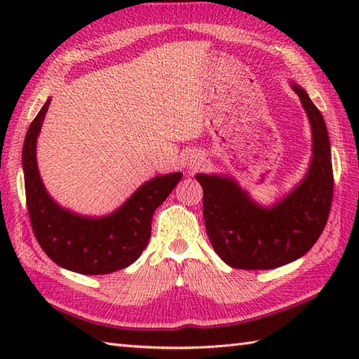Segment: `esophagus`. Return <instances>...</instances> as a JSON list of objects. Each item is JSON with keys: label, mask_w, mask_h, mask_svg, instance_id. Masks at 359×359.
<instances>
[{"label": "esophagus", "mask_w": 359, "mask_h": 359, "mask_svg": "<svg viewBox=\"0 0 359 359\" xmlns=\"http://www.w3.org/2000/svg\"><path fill=\"white\" fill-rule=\"evenodd\" d=\"M199 166V160H191V163H189V168H197Z\"/></svg>", "instance_id": "esophagus-1"}]
</instances>
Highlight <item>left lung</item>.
<instances>
[{
	"instance_id": "left-lung-1",
	"label": "left lung",
	"mask_w": 359,
	"mask_h": 359,
	"mask_svg": "<svg viewBox=\"0 0 359 359\" xmlns=\"http://www.w3.org/2000/svg\"><path fill=\"white\" fill-rule=\"evenodd\" d=\"M313 131V158L307 177L292 194L265 210L231 179L197 174L203 189V219L210 242L225 264L241 270H269L293 262L324 231L333 201L330 140L321 112L299 86Z\"/></svg>"
}]
</instances>
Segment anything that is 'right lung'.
Listing matches in <instances>:
<instances>
[{
	"label": "right lung",
	"instance_id": "1",
	"mask_svg": "<svg viewBox=\"0 0 359 359\" xmlns=\"http://www.w3.org/2000/svg\"><path fill=\"white\" fill-rule=\"evenodd\" d=\"M49 104L50 100L46 102L30 123L22 147L26 205L35 238L53 262L71 271L108 274L125 269L148 245L152 215L179 184L182 174L158 175L147 182L123 207L102 219L80 217L62 210L46 193L35 157L36 137Z\"/></svg>",
	"mask_w": 359,
	"mask_h": 359
}]
</instances>
